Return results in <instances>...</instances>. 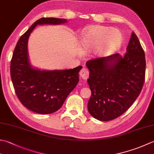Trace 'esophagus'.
<instances>
[{
  "label": "esophagus",
  "instance_id": "34e87169",
  "mask_svg": "<svg viewBox=\"0 0 154 154\" xmlns=\"http://www.w3.org/2000/svg\"><path fill=\"white\" fill-rule=\"evenodd\" d=\"M79 75L83 79L87 80L89 77V71L86 68H82L79 72Z\"/></svg>",
  "mask_w": 154,
  "mask_h": 154
}]
</instances>
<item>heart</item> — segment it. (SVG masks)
Instances as JSON below:
<instances>
[{"mask_svg": "<svg viewBox=\"0 0 154 154\" xmlns=\"http://www.w3.org/2000/svg\"><path fill=\"white\" fill-rule=\"evenodd\" d=\"M81 41L86 52L94 50L96 55L105 57L119 49L122 43V35L118 30L111 27L93 26L83 33Z\"/></svg>", "mask_w": 154, "mask_h": 154, "instance_id": "1", "label": "heart"}]
</instances>
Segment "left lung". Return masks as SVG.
Segmentation results:
<instances>
[{
    "label": "left lung",
    "instance_id": "left-lung-1",
    "mask_svg": "<svg viewBox=\"0 0 154 154\" xmlns=\"http://www.w3.org/2000/svg\"><path fill=\"white\" fill-rule=\"evenodd\" d=\"M91 96L87 108L100 121H110L124 113L140 94L145 81V53L133 32L123 57L119 53L86 63Z\"/></svg>",
    "mask_w": 154,
    "mask_h": 154
}]
</instances>
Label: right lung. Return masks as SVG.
Returning <instances> with one entry per match:
<instances>
[{
	"instance_id": "obj_1",
	"label": "right lung",
	"mask_w": 154,
	"mask_h": 154,
	"mask_svg": "<svg viewBox=\"0 0 154 154\" xmlns=\"http://www.w3.org/2000/svg\"><path fill=\"white\" fill-rule=\"evenodd\" d=\"M67 20L41 18L21 36L11 61V77L14 91L27 109L40 114H50L62 107L66 98L79 82L82 66L67 70L41 71L31 67L27 52L30 35L37 25H59Z\"/></svg>"
}]
</instances>
